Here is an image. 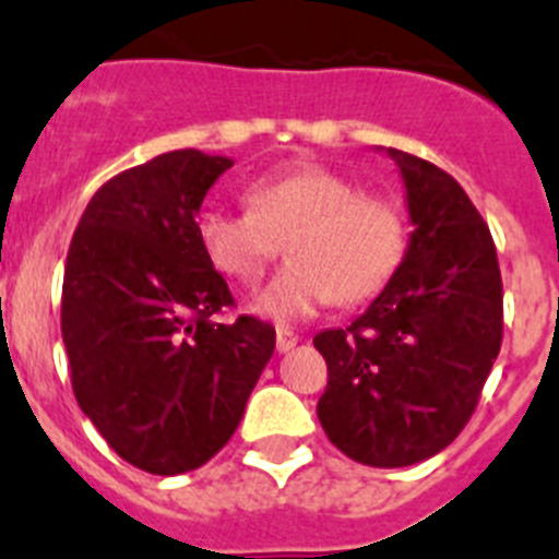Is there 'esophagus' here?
<instances>
[{"label":"esophagus","instance_id":"34e87169","mask_svg":"<svg viewBox=\"0 0 559 559\" xmlns=\"http://www.w3.org/2000/svg\"><path fill=\"white\" fill-rule=\"evenodd\" d=\"M295 346H298V334H295L293 329L281 326L278 332H275V348H278L281 354H286V352H293Z\"/></svg>","mask_w":559,"mask_h":559}]
</instances>
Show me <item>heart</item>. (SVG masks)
Masks as SVG:
<instances>
[{
    "mask_svg": "<svg viewBox=\"0 0 559 559\" xmlns=\"http://www.w3.org/2000/svg\"><path fill=\"white\" fill-rule=\"evenodd\" d=\"M250 211L207 207L197 239L219 273L259 278L284 239L289 264L255 289L250 309L278 323L300 320L332 300L362 304L400 270L407 247L405 213L394 199L362 193L354 179L300 163L252 179Z\"/></svg>",
    "mask_w": 559,
    "mask_h": 559,
    "instance_id": "obj_1",
    "label": "heart"
}]
</instances>
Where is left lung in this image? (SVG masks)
Returning <instances> with one entry per match:
<instances>
[{
	"label": "left lung",
	"mask_w": 559,
	"mask_h": 559,
	"mask_svg": "<svg viewBox=\"0 0 559 559\" xmlns=\"http://www.w3.org/2000/svg\"><path fill=\"white\" fill-rule=\"evenodd\" d=\"M405 182V259L346 329L314 348L329 366L318 419L368 467L441 453L473 416L503 337V286L487 222L448 171L388 148Z\"/></svg>",
	"instance_id": "obj_1"
}]
</instances>
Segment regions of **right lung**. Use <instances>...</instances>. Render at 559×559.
Returning a JSON list of instances; mask_svg holds the SVG:
<instances>
[{
  "label": "right lung",
  "instance_id": "right-lung-1",
  "mask_svg": "<svg viewBox=\"0 0 559 559\" xmlns=\"http://www.w3.org/2000/svg\"><path fill=\"white\" fill-rule=\"evenodd\" d=\"M230 165L179 148L111 177L67 252L61 334L75 400L120 459L152 475L219 453L275 352L264 320H213L233 295L197 216Z\"/></svg>",
  "mask_w": 559,
  "mask_h": 559
}]
</instances>
